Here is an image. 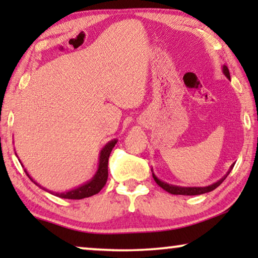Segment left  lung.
Returning a JSON list of instances; mask_svg holds the SVG:
<instances>
[{
  "instance_id": "8db88e82",
  "label": "left lung",
  "mask_w": 258,
  "mask_h": 258,
  "mask_svg": "<svg viewBox=\"0 0 258 258\" xmlns=\"http://www.w3.org/2000/svg\"><path fill=\"white\" fill-rule=\"evenodd\" d=\"M223 74L228 77V79H230V73H229V69L227 66H223ZM234 165L235 164L231 165L230 169H229V171L224 175V177H222L220 181H217L216 183H214V184L208 185V186H177V185L168 184V183L162 182L161 179H158L156 176H155L154 172H153V177L155 179V182H156L162 189H164L165 191H168L169 194H172V195H189V196L202 195V194L213 191V190L216 189L217 186L220 185L225 178H227V176L230 174V171L232 170V168H234Z\"/></svg>"
}]
</instances>
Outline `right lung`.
<instances>
[{
    "instance_id": "obj_1",
    "label": "right lung",
    "mask_w": 258,
    "mask_h": 258,
    "mask_svg": "<svg viewBox=\"0 0 258 258\" xmlns=\"http://www.w3.org/2000/svg\"><path fill=\"white\" fill-rule=\"evenodd\" d=\"M116 143H117V140H112V141H110V142H108L107 144H105L103 149L101 150L100 162H98V169H97L96 174L94 175V177L91 178L89 182L84 183V184H82L81 186H77L76 189L70 190V191H67V192L49 191V190L42 188L40 184H37V183L30 177V175L28 174L26 169H24V171H26L28 177H29L31 181L35 183V184L38 185L42 189L47 190V191L52 194V195L61 197V199H68V200L86 199V197H90V196L96 195V194L100 192L101 189L103 188V186L105 185V183H107V179H108V160H109V156H110L112 148L115 147Z\"/></svg>"
}]
</instances>
